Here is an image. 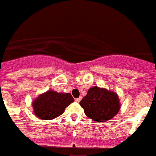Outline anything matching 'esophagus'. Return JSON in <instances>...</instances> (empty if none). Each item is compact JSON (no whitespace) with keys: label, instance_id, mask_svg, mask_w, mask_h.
<instances>
[{"label":"esophagus","instance_id":"obj_1","mask_svg":"<svg viewBox=\"0 0 156 156\" xmlns=\"http://www.w3.org/2000/svg\"><path fill=\"white\" fill-rule=\"evenodd\" d=\"M81 100H82V97H78V98H76L75 101L78 102H78H80Z\"/></svg>","mask_w":156,"mask_h":156}]
</instances>
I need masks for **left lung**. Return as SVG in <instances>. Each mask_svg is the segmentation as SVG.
I'll list each match as a JSON object with an SVG mask.
<instances>
[{
	"instance_id": "left-lung-1",
	"label": "left lung",
	"mask_w": 156,
	"mask_h": 156,
	"mask_svg": "<svg viewBox=\"0 0 156 156\" xmlns=\"http://www.w3.org/2000/svg\"><path fill=\"white\" fill-rule=\"evenodd\" d=\"M84 113L97 122H106L117 115L120 109L117 94L106 89L93 87L80 101Z\"/></svg>"
}]
</instances>
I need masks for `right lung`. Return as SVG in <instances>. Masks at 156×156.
I'll list each match as a JSON object with an SVG mask.
<instances>
[{"label": "right lung", "instance_id": "right-lung-1", "mask_svg": "<svg viewBox=\"0 0 156 156\" xmlns=\"http://www.w3.org/2000/svg\"><path fill=\"white\" fill-rule=\"evenodd\" d=\"M73 101V97L69 93L47 91L33 101L34 114L43 120L52 119L62 115L65 108Z\"/></svg>", "mask_w": 156, "mask_h": 156}]
</instances>
